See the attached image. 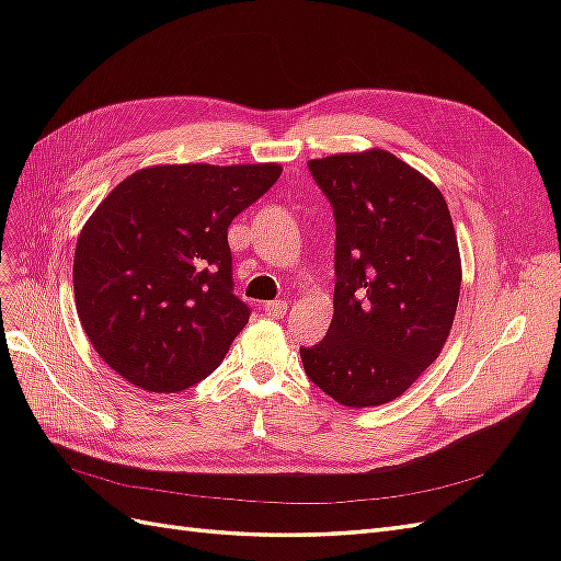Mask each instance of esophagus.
Masks as SVG:
<instances>
[{
	"label": "esophagus",
	"mask_w": 561,
	"mask_h": 561,
	"mask_svg": "<svg viewBox=\"0 0 561 561\" xmlns=\"http://www.w3.org/2000/svg\"><path fill=\"white\" fill-rule=\"evenodd\" d=\"M264 313H266L268 318H283V316L287 313V301H280V299L266 301V304H264Z\"/></svg>",
	"instance_id": "1"
}]
</instances>
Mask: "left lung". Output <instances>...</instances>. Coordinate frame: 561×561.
Segmentation results:
<instances>
[{
    "instance_id": "left-lung-1",
    "label": "left lung",
    "mask_w": 561,
    "mask_h": 561,
    "mask_svg": "<svg viewBox=\"0 0 561 561\" xmlns=\"http://www.w3.org/2000/svg\"><path fill=\"white\" fill-rule=\"evenodd\" d=\"M334 210V316L299 348L309 379L346 407L402 396L443 351L461 293L445 196L386 149L309 161Z\"/></svg>"
}]
</instances>
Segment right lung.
<instances>
[{"instance_id": "add662e5", "label": "right lung", "mask_w": 561, "mask_h": 561, "mask_svg": "<svg viewBox=\"0 0 561 561\" xmlns=\"http://www.w3.org/2000/svg\"><path fill=\"white\" fill-rule=\"evenodd\" d=\"M278 163L151 165L118 182L75 250L77 313L95 353L151 393L206 379L248 325L227 229Z\"/></svg>"}]
</instances>
